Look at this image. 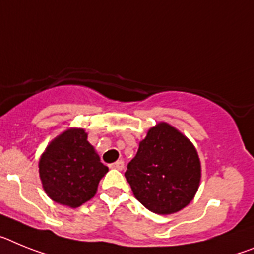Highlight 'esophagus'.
<instances>
[{"instance_id": "obj_1", "label": "esophagus", "mask_w": 254, "mask_h": 254, "mask_svg": "<svg viewBox=\"0 0 254 254\" xmlns=\"http://www.w3.org/2000/svg\"><path fill=\"white\" fill-rule=\"evenodd\" d=\"M110 167H112V169L123 170V169H124V161H123V160H118V161H116V162H114V164L110 165Z\"/></svg>"}]
</instances>
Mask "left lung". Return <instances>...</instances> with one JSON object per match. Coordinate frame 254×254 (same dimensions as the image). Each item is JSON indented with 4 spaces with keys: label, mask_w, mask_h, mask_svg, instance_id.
<instances>
[{
    "label": "left lung",
    "mask_w": 254,
    "mask_h": 254,
    "mask_svg": "<svg viewBox=\"0 0 254 254\" xmlns=\"http://www.w3.org/2000/svg\"><path fill=\"white\" fill-rule=\"evenodd\" d=\"M125 178L134 195L147 209L169 215L193 199L200 180L195 148L182 133L166 123L152 127L139 143Z\"/></svg>",
    "instance_id": "8db88e82"
}]
</instances>
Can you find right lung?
I'll list each match as a JSON object with an SVG mask.
<instances>
[{"label": "right lung", "instance_id": "obj_1", "mask_svg": "<svg viewBox=\"0 0 254 254\" xmlns=\"http://www.w3.org/2000/svg\"><path fill=\"white\" fill-rule=\"evenodd\" d=\"M107 171L83 129L57 136L39 161V176L48 197L72 208L93 197Z\"/></svg>", "mask_w": 254, "mask_h": 254}]
</instances>
